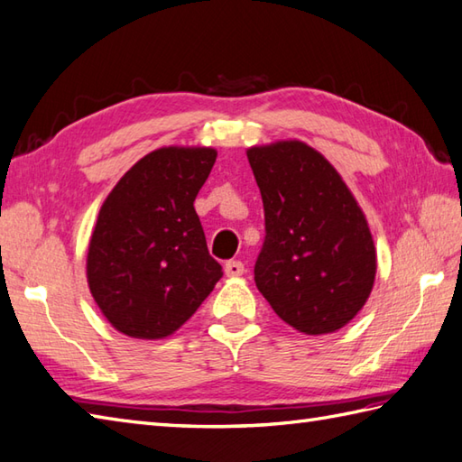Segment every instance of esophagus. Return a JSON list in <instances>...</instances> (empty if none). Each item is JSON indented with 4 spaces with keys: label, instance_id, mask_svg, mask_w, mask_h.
Wrapping results in <instances>:
<instances>
[{
    "label": "esophagus",
    "instance_id": "obj_1",
    "mask_svg": "<svg viewBox=\"0 0 462 462\" xmlns=\"http://www.w3.org/2000/svg\"><path fill=\"white\" fill-rule=\"evenodd\" d=\"M224 272H226V276H230V278L242 276V273H244V263L240 260H228V262L224 263Z\"/></svg>",
    "mask_w": 462,
    "mask_h": 462
}]
</instances>
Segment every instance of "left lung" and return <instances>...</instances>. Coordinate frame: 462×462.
I'll list each match as a JSON object with an SVG mask.
<instances>
[{
    "instance_id": "left-lung-1",
    "label": "left lung",
    "mask_w": 462,
    "mask_h": 462,
    "mask_svg": "<svg viewBox=\"0 0 462 462\" xmlns=\"http://www.w3.org/2000/svg\"><path fill=\"white\" fill-rule=\"evenodd\" d=\"M266 218L254 280L301 333H333L365 306L377 254L365 214L329 161L301 141L246 151Z\"/></svg>"
}]
</instances>
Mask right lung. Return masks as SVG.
I'll use <instances>...</instances> for the list:
<instances>
[{
    "instance_id": "obj_1",
    "label": "right lung",
    "mask_w": 462,
    "mask_h": 462,
    "mask_svg": "<svg viewBox=\"0 0 462 462\" xmlns=\"http://www.w3.org/2000/svg\"><path fill=\"white\" fill-rule=\"evenodd\" d=\"M214 162L210 146H162L126 171L103 202L87 282L106 321L125 336H172L222 278L194 210Z\"/></svg>"
}]
</instances>
